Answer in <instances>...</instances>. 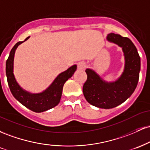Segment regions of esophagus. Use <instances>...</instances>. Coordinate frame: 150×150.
<instances>
[{
  "label": "esophagus",
  "instance_id": "obj_1",
  "mask_svg": "<svg viewBox=\"0 0 150 150\" xmlns=\"http://www.w3.org/2000/svg\"><path fill=\"white\" fill-rule=\"evenodd\" d=\"M86 67V64L85 62H79L78 63H77V68H78V69H85Z\"/></svg>",
  "mask_w": 150,
  "mask_h": 150
}]
</instances>
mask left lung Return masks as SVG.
Returning a JSON list of instances; mask_svg holds the SVG:
<instances>
[{"instance_id":"8db88e82","label":"left lung","mask_w":150,"mask_h":150,"mask_svg":"<svg viewBox=\"0 0 150 150\" xmlns=\"http://www.w3.org/2000/svg\"><path fill=\"white\" fill-rule=\"evenodd\" d=\"M107 39L123 49L124 71L116 82H106L92 70L87 69V79L82 89L86 100L101 108H114L130 97L137 85L140 70V57L130 39L110 33Z\"/></svg>"}]
</instances>
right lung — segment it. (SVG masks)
Returning a JSON list of instances; mask_svg holds the SVG:
<instances>
[{
	"label": "right lung",
	"instance_id": "add662e5",
	"mask_svg": "<svg viewBox=\"0 0 150 150\" xmlns=\"http://www.w3.org/2000/svg\"><path fill=\"white\" fill-rule=\"evenodd\" d=\"M27 37L25 41L29 39ZM23 42L17 43L10 51L9 57L6 61V76L10 92L14 97L22 105L34 112H43L57 106L61 100L63 87L65 82L70 78L77 69V65H74L68 70L58 75L49 88L39 94H31L22 89L15 80L13 74V61L15 50Z\"/></svg>",
	"mask_w": 150,
	"mask_h": 150
}]
</instances>
